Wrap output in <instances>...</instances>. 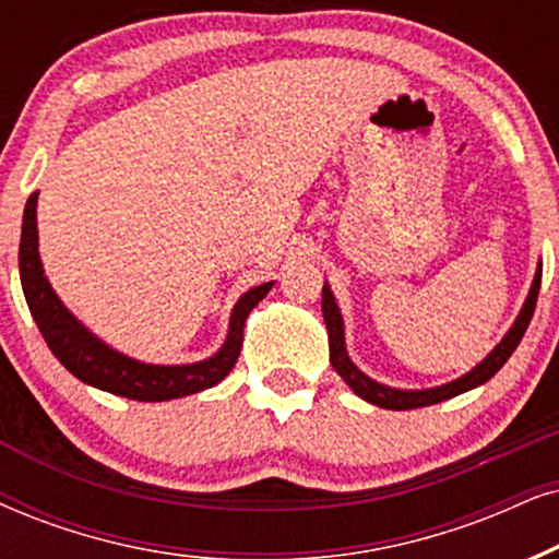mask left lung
<instances>
[{"label":"left lung","instance_id":"left-lung-1","mask_svg":"<svg viewBox=\"0 0 559 559\" xmlns=\"http://www.w3.org/2000/svg\"><path fill=\"white\" fill-rule=\"evenodd\" d=\"M539 286H542V263H539V267H536L534 284H532V288H528V296H526L524 307H521L519 317H515L513 328L506 332L503 341H500L496 348L487 353L485 361H479L475 369L464 373V377L449 381V384L433 386V390H394V386H384V384H379V381H373L371 377H366V373L348 358V350H345L343 314H341V309H337L335 296H332L330 286L324 284L322 286V317H324V324H328V335H330V364H332V369L341 373L345 384H348L350 390L358 394V397L371 402V405H377V407L415 409V407H428V405H436V402L451 400V397H456V394L469 392V390H475V386L485 384L487 379H492L500 369H503V364L511 358V353L519 348L521 337H524L528 322H532L536 296H539Z\"/></svg>","mask_w":559,"mask_h":559}]
</instances>
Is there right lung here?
<instances>
[{"label": "right lung", "instance_id": "add662e5", "mask_svg": "<svg viewBox=\"0 0 559 559\" xmlns=\"http://www.w3.org/2000/svg\"><path fill=\"white\" fill-rule=\"evenodd\" d=\"M38 193L25 203L23 237H20V281H23L25 301L38 324L48 348L67 371H72L84 384L139 402H165L188 397L214 386L235 369L239 350H242L245 320L265 294L273 288V281L260 284L239 296L231 309L227 341L206 361L186 366H154L141 364L136 358L112 350L100 337H95L76 317L63 307L59 296L44 275V263L38 255V222H35Z\"/></svg>", "mask_w": 559, "mask_h": 559}]
</instances>
